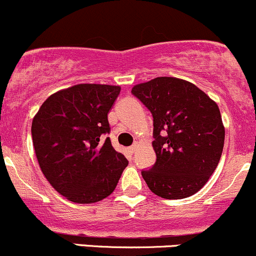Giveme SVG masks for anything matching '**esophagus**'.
<instances>
[{
	"label": "esophagus",
	"instance_id": "1",
	"mask_svg": "<svg viewBox=\"0 0 256 256\" xmlns=\"http://www.w3.org/2000/svg\"><path fill=\"white\" fill-rule=\"evenodd\" d=\"M138 146H139V144H138V143H134L133 146H130V152H136V150L138 149Z\"/></svg>",
	"mask_w": 256,
	"mask_h": 256
}]
</instances>
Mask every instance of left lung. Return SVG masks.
Listing matches in <instances>:
<instances>
[{"instance_id":"left-lung-1","label":"left lung","mask_w":256,"mask_h":256,"mask_svg":"<svg viewBox=\"0 0 256 256\" xmlns=\"http://www.w3.org/2000/svg\"><path fill=\"white\" fill-rule=\"evenodd\" d=\"M132 94L154 118L156 162L142 171L150 191L166 200L198 192L214 172L224 146L217 104L194 84L168 76L138 84Z\"/></svg>"}]
</instances>
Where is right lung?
Segmentation results:
<instances>
[{
  "label": "right lung",
  "instance_id": "obj_1",
  "mask_svg": "<svg viewBox=\"0 0 256 256\" xmlns=\"http://www.w3.org/2000/svg\"><path fill=\"white\" fill-rule=\"evenodd\" d=\"M120 86L78 84L50 94L32 122L42 172L60 194L75 204L108 197L128 165L110 138L108 113Z\"/></svg>",
  "mask_w": 256,
  "mask_h": 256
}]
</instances>
